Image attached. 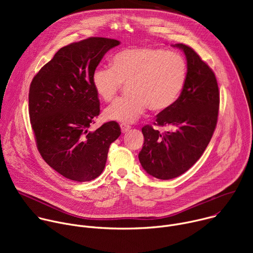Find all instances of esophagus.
<instances>
[{"label": "esophagus", "instance_id": "obj_1", "mask_svg": "<svg viewBox=\"0 0 253 253\" xmlns=\"http://www.w3.org/2000/svg\"><path fill=\"white\" fill-rule=\"evenodd\" d=\"M120 127H121V131L122 133H126L127 131H129V129L131 128L129 125H126V124H120Z\"/></svg>", "mask_w": 253, "mask_h": 253}]
</instances>
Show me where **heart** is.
I'll return each mask as SVG.
<instances>
[{
  "mask_svg": "<svg viewBox=\"0 0 253 253\" xmlns=\"http://www.w3.org/2000/svg\"><path fill=\"white\" fill-rule=\"evenodd\" d=\"M187 78L184 58L177 52L150 46L132 47L115 53L110 69L97 68L92 85L98 97L110 102L122 84L129 96L117 99L104 112L105 118L128 124L145 109L162 112L170 108L181 94Z\"/></svg>",
  "mask_w": 253,
  "mask_h": 253,
  "instance_id": "1",
  "label": "heart"
}]
</instances>
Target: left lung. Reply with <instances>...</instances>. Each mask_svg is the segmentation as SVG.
<instances>
[{
    "mask_svg": "<svg viewBox=\"0 0 253 253\" xmlns=\"http://www.w3.org/2000/svg\"><path fill=\"white\" fill-rule=\"evenodd\" d=\"M185 54L187 78L177 101L156 116L157 126L171 128L161 134L152 126L142 128L139 161L149 175L168 180L178 177L201 157L216 127L219 90L213 71L184 44H175Z\"/></svg>",
    "mask_w": 253,
    "mask_h": 253,
    "instance_id": "8db88e82",
    "label": "left lung"
}]
</instances>
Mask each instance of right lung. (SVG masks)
Instances as JSON below:
<instances>
[{
	"label": "right lung",
	"instance_id": "obj_1",
	"mask_svg": "<svg viewBox=\"0 0 253 253\" xmlns=\"http://www.w3.org/2000/svg\"><path fill=\"white\" fill-rule=\"evenodd\" d=\"M119 44L100 37L72 43L32 80L29 114L38 150L49 166L73 181L97 178L111 143L121 135L115 121L89 130L100 113L92 74L103 56Z\"/></svg>",
	"mask_w": 253,
	"mask_h": 253
}]
</instances>
